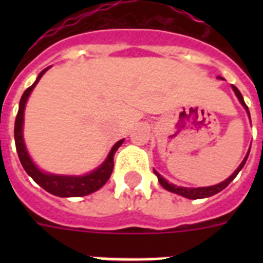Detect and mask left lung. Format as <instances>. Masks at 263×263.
Masks as SVG:
<instances>
[{"instance_id": "8db88e82", "label": "left lung", "mask_w": 263, "mask_h": 263, "mask_svg": "<svg viewBox=\"0 0 263 263\" xmlns=\"http://www.w3.org/2000/svg\"><path fill=\"white\" fill-rule=\"evenodd\" d=\"M232 88H233V91H235V94H236L237 98H239V101H240V103L243 105V106H245V109L247 110V113H249V116H250L249 107H247V105L245 103V99H243V95H241V92L237 90L236 86H233V84H232ZM249 154H250V152L247 153V156L245 157L243 162L239 165V168H237L236 171L232 173V175L229 176L228 179L224 180L222 183L216 184V185H210V187H199V188L177 187V185H175V184L168 183V181H166V180H165L164 177L160 175V173L157 172V171H154V173L157 175V177H158V181H160V184L165 188V190H168V191H171V192H175V194H177V195H181V196H184V198H188V199H202V198H209V196L216 195V194H218L220 191H222V190H224V188L227 187V185H228V184L231 183L233 179H235V177H236L237 173L241 171V168L245 166L246 161H247V158H249Z\"/></svg>"}]
</instances>
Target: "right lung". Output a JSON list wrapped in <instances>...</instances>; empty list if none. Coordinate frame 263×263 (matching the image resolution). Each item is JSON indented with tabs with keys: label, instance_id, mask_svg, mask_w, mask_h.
Segmentation results:
<instances>
[{
	"label": "right lung",
	"instance_id": "1",
	"mask_svg": "<svg viewBox=\"0 0 263 263\" xmlns=\"http://www.w3.org/2000/svg\"><path fill=\"white\" fill-rule=\"evenodd\" d=\"M49 68L43 69L38 75L35 83L31 87L27 88L24 91V94L22 95L20 103H18V111L16 116V121H14V143H16V150H17L18 160L22 162L23 168L31 176L36 184H39L43 190H46L47 192H50L55 196H61V198H68V196H84L88 195L91 192L98 191L99 188L102 187L103 184L106 183L109 177H110L111 172H113V157H115L117 148L123 144L124 139L119 140L117 143L111 147L109 156L105 160L99 168L92 171L91 173H87L84 176H63V175H50V173L42 172L36 165L32 162V160L27 153L26 144H24V139H23V123H24V107H26V102L28 97H30L31 91L34 90L39 79L42 78L43 73L47 71Z\"/></svg>",
	"mask_w": 263,
	"mask_h": 263
}]
</instances>
